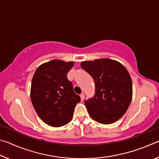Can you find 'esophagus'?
Returning <instances> with one entry per match:
<instances>
[{
  "label": "esophagus",
  "instance_id": "1",
  "mask_svg": "<svg viewBox=\"0 0 159 159\" xmlns=\"http://www.w3.org/2000/svg\"><path fill=\"white\" fill-rule=\"evenodd\" d=\"M80 99H81V101H83L84 100V99H85V95H84V94L83 93H81L80 95Z\"/></svg>",
  "mask_w": 159,
  "mask_h": 159
}]
</instances>
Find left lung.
I'll return each mask as SVG.
<instances>
[{
	"instance_id": "obj_1",
	"label": "left lung",
	"mask_w": 159,
	"mask_h": 159,
	"mask_svg": "<svg viewBox=\"0 0 159 159\" xmlns=\"http://www.w3.org/2000/svg\"><path fill=\"white\" fill-rule=\"evenodd\" d=\"M80 66L95 81V95L85 100L90 116L102 124L116 122L127 111L133 95V84L127 69L109 59L82 61Z\"/></svg>"
}]
</instances>
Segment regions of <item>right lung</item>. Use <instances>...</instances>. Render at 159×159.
Here are the masks:
<instances>
[{
  "label": "right lung",
  "mask_w": 159,
  "mask_h": 159,
  "mask_svg": "<svg viewBox=\"0 0 159 159\" xmlns=\"http://www.w3.org/2000/svg\"><path fill=\"white\" fill-rule=\"evenodd\" d=\"M73 66V61H50L38 67L32 79V104L43 121L52 127H60L71 121L75 107L80 101L67 79Z\"/></svg>",
  "instance_id": "obj_1"
}]
</instances>
